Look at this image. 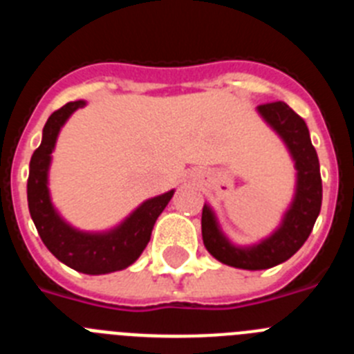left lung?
I'll use <instances>...</instances> for the list:
<instances>
[{"label": "left lung", "instance_id": "left-lung-1", "mask_svg": "<svg viewBox=\"0 0 354 354\" xmlns=\"http://www.w3.org/2000/svg\"><path fill=\"white\" fill-rule=\"evenodd\" d=\"M257 113L282 140L296 170L294 195L282 220L270 236L243 246L234 245L225 236L211 205L204 204L202 209V239L207 252L221 264L250 271L268 270L289 261L310 236L323 202L317 152L305 120L280 101L259 106Z\"/></svg>", "mask_w": 354, "mask_h": 354}]
</instances>
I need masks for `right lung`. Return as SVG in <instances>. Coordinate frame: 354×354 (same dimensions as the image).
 Instances as JSON below:
<instances>
[{
	"mask_svg": "<svg viewBox=\"0 0 354 354\" xmlns=\"http://www.w3.org/2000/svg\"><path fill=\"white\" fill-rule=\"evenodd\" d=\"M86 101H74L62 106L51 115L42 131V142L33 152L28 177V207L40 239L60 262L84 274H108L122 271L138 261L150 234L175 189L152 196L108 230H81L68 223L58 212L49 192V168L56 140L65 122Z\"/></svg>",
	"mask_w": 354,
	"mask_h": 354,
	"instance_id": "right-lung-1",
	"label": "right lung"
}]
</instances>
